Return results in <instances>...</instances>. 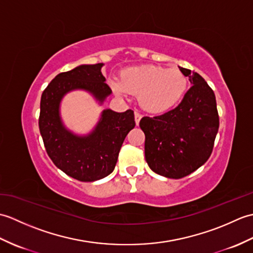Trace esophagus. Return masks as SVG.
Instances as JSON below:
<instances>
[{
    "label": "esophagus",
    "instance_id": "esophagus-1",
    "mask_svg": "<svg viewBox=\"0 0 253 253\" xmlns=\"http://www.w3.org/2000/svg\"><path fill=\"white\" fill-rule=\"evenodd\" d=\"M140 120H141V114L136 111L135 112V122H136L137 125H139V122H140Z\"/></svg>",
    "mask_w": 253,
    "mask_h": 253
}]
</instances>
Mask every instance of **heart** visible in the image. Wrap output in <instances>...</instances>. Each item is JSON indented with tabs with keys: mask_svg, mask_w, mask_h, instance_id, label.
Listing matches in <instances>:
<instances>
[{
	"mask_svg": "<svg viewBox=\"0 0 253 253\" xmlns=\"http://www.w3.org/2000/svg\"><path fill=\"white\" fill-rule=\"evenodd\" d=\"M113 91L120 96L139 93L144 110L161 114L179 103L188 88V78L177 68L139 65L126 68L121 79L111 80Z\"/></svg>",
	"mask_w": 253,
	"mask_h": 253,
	"instance_id": "b5f03b06",
	"label": "heart"
}]
</instances>
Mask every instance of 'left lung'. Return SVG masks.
Masks as SVG:
<instances>
[{
  "label": "left lung",
  "mask_w": 253,
  "mask_h": 253,
  "mask_svg": "<svg viewBox=\"0 0 253 253\" xmlns=\"http://www.w3.org/2000/svg\"><path fill=\"white\" fill-rule=\"evenodd\" d=\"M192 84L178 106L144 116V155L154 173L178 179L198 169L212 153L219 118L215 94L200 75L179 67Z\"/></svg>",
  "instance_id": "obj_1"
}]
</instances>
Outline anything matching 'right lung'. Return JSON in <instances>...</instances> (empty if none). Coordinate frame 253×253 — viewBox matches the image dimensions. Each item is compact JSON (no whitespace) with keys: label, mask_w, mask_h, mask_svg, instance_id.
Returning <instances> with one entry per match:
<instances>
[{"label":"right lung","mask_w":253,"mask_h":253,"mask_svg":"<svg viewBox=\"0 0 253 253\" xmlns=\"http://www.w3.org/2000/svg\"><path fill=\"white\" fill-rule=\"evenodd\" d=\"M103 63L80 65L57 76L47 84L40 102L39 129L50 159L56 168L80 181L104 178L115 169L118 153L127 133L135 127L133 111L102 112L94 129L78 136L64 126L61 101L73 90H84L102 104L112 93L101 73Z\"/></svg>","instance_id":"obj_1"}]
</instances>
